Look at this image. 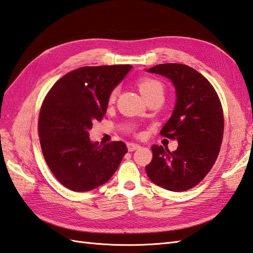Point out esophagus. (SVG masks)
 Returning a JSON list of instances; mask_svg holds the SVG:
<instances>
[{
  "mask_svg": "<svg viewBox=\"0 0 253 253\" xmlns=\"http://www.w3.org/2000/svg\"><path fill=\"white\" fill-rule=\"evenodd\" d=\"M127 148H128V151H129V152H133V151L138 150V149L140 148V145H139V144H136V143H128V144H127Z\"/></svg>",
  "mask_w": 253,
  "mask_h": 253,
  "instance_id": "esophagus-1",
  "label": "esophagus"
}]
</instances>
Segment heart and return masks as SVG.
<instances>
[{"mask_svg": "<svg viewBox=\"0 0 253 253\" xmlns=\"http://www.w3.org/2000/svg\"><path fill=\"white\" fill-rule=\"evenodd\" d=\"M137 86L139 88L141 95H142L145 99L154 96L156 93L164 92V86L161 82L156 79L149 78V76H142V78L138 79ZM116 95H117V90L113 89L110 92L108 101L110 103H113L116 99Z\"/></svg>", "mask_w": 253, "mask_h": 253, "instance_id": "b5f03b06", "label": "heart"}]
</instances>
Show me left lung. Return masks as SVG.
<instances>
[{
  "instance_id": "1",
  "label": "left lung",
  "mask_w": 253,
  "mask_h": 253,
  "mask_svg": "<svg viewBox=\"0 0 253 253\" xmlns=\"http://www.w3.org/2000/svg\"><path fill=\"white\" fill-rule=\"evenodd\" d=\"M148 71L166 76L174 85L177 102L161 134L178 140L179 145L173 152L152 146L153 158L145 171L158 186L187 191L206 177L218 158L224 131L222 104L210 82L189 66L163 63Z\"/></svg>"
}]
</instances>
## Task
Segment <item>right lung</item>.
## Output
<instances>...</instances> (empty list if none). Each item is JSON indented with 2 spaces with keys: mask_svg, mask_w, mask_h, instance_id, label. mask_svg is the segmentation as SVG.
<instances>
[{
  "mask_svg": "<svg viewBox=\"0 0 253 253\" xmlns=\"http://www.w3.org/2000/svg\"><path fill=\"white\" fill-rule=\"evenodd\" d=\"M132 67H83L67 73L50 88L39 116L40 143L46 164L69 190L87 192L104 184L119 168L127 146L89 139L92 123L107 113L108 98Z\"/></svg>",
  "mask_w": 253,
  "mask_h": 253,
  "instance_id": "1",
  "label": "right lung"
}]
</instances>
